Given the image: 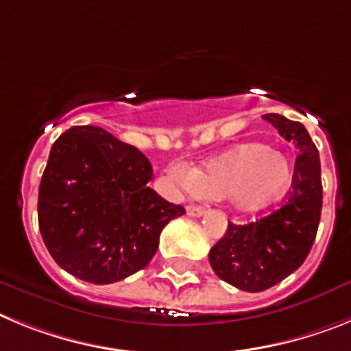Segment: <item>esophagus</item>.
Returning <instances> with one entry per match:
<instances>
[{
  "instance_id": "esophagus-1",
  "label": "esophagus",
  "mask_w": 351,
  "mask_h": 351,
  "mask_svg": "<svg viewBox=\"0 0 351 351\" xmlns=\"http://www.w3.org/2000/svg\"><path fill=\"white\" fill-rule=\"evenodd\" d=\"M187 213L191 215V217H201V215L205 213V208H203V206H197V205H189Z\"/></svg>"
}]
</instances>
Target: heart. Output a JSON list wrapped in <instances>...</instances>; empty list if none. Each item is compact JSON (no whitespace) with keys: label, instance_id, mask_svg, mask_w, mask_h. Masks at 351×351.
Masks as SVG:
<instances>
[{"label":"heart","instance_id":"1","mask_svg":"<svg viewBox=\"0 0 351 351\" xmlns=\"http://www.w3.org/2000/svg\"><path fill=\"white\" fill-rule=\"evenodd\" d=\"M295 166L265 143H243L191 171L189 185L201 197H224L242 213L267 208L286 194Z\"/></svg>","mask_w":351,"mask_h":351}]
</instances>
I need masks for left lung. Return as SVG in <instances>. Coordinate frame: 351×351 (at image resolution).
<instances>
[{
  "mask_svg": "<svg viewBox=\"0 0 351 351\" xmlns=\"http://www.w3.org/2000/svg\"><path fill=\"white\" fill-rule=\"evenodd\" d=\"M263 120L300 152L291 189L285 205L260 221L228 222L226 233L208 254L217 277L251 293L272 288L306 261L316 239L323 203L319 154L306 127L276 112L263 114Z\"/></svg>",
  "mask_w": 351,
  "mask_h": 351,
  "instance_id": "8db88e82",
  "label": "left lung"
}]
</instances>
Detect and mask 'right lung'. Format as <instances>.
Here are the masks:
<instances>
[{
	"mask_svg": "<svg viewBox=\"0 0 351 351\" xmlns=\"http://www.w3.org/2000/svg\"><path fill=\"white\" fill-rule=\"evenodd\" d=\"M150 160L108 130L77 125L51 148L38 189V228L63 270L111 285L150 263L167 222L184 215L148 187Z\"/></svg>",
	"mask_w": 351,
	"mask_h": 351,
	"instance_id": "obj_1",
	"label": "right lung"
}]
</instances>
